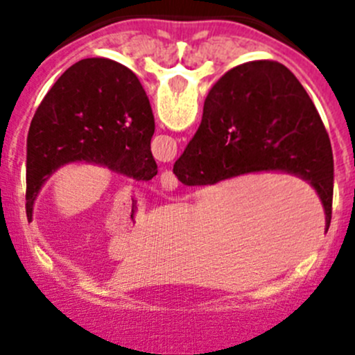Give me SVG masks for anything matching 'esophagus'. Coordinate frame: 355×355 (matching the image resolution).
Listing matches in <instances>:
<instances>
[{
	"label": "esophagus",
	"instance_id": "obj_1",
	"mask_svg": "<svg viewBox=\"0 0 355 355\" xmlns=\"http://www.w3.org/2000/svg\"><path fill=\"white\" fill-rule=\"evenodd\" d=\"M159 185H161V189H163V191L171 192V191H175V189L178 187V180L175 178V175L171 173V171L166 170V171H163V173H161Z\"/></svg>",
	"mask_w": 355,
	"mask_h": 355
}]
</instances>
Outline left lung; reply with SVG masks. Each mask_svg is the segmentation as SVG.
Here are the masks:
<instances>
[{"instance_id":"obj_1","label":"left lung","mask_w":355,"mask_h":355,"mask_svg":"<svg viewBox=\"0 0 355 355\" xmlns=\"http://www.w3.org/2000/svg\"><path fill=\"white\" fill-rule=\"evenodd\" d=\"M155 116L134 71L106 58L71 65L44 96L27 135V192L32 206L55 170L73 161L108 166L135 180H151Z\"/></svg>"}]
</instances>
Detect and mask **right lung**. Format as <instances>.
Wrapping results in <instances>:
<instances>
[{"label":"right lung","instance_id":"1","mask_svg":"<svg viewBox=\"0 0 355 355\" xmlns=\"http://www.w3.org/2000/svg\"><path fill=\"white\" fill-rule=\"evenodd\" d=\"M280 170L311 182L331 221L333 153L316 106L295 75L261 60L232 68L204 101L202 121L173 164L185 185Z\"/></svg>","mask_w":355,"mask_h":355}]
</instances>
